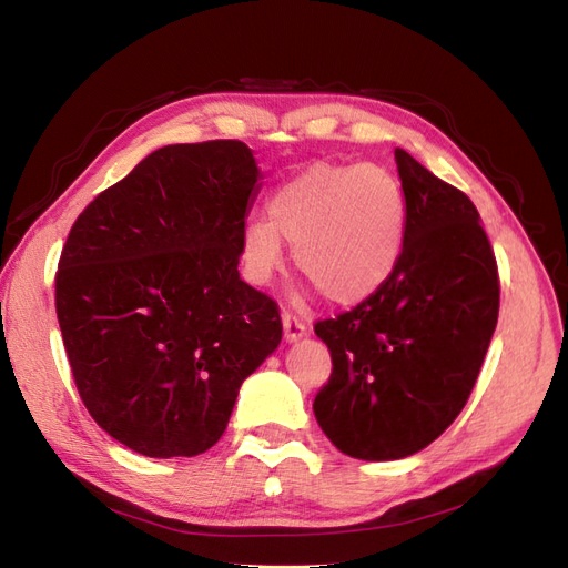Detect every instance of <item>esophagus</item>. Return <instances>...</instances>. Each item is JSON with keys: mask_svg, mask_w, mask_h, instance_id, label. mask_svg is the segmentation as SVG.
<instances>
[{"mask_svg": "<svg viewBox=\"0 0 568 568\" xmlns=\"http://www.w3.org/2000/svg\"><path fill=\"white\" fill-rule=\"evenodd\" d=\"M282 324H284V338L286 341H298L301 336L307 334V324L298 315L284 311L282 313Z\"/></svg>", "mask_w": 568, "mask_h": 568, "instance_id": "esophagus-1", "label": "esophagus"}]
</instances>
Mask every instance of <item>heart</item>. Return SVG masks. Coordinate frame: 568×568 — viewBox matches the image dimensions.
<instances>
[{"mask_svg": "<svg viewBox=\"0 0 568 568\" xmlns=\"http://www.w3.org/2000/svg\"><path fill=\"white\" fill-rule=\"evenodd\" d=\"M405 225L403 186L386 168L320 161L274 189L267 220L251 217L244 225L246 277L253 284L274 277L284 263V239L324 298L359 303L398 267Z\"/></svg>", "mask_w": 568, "mask_h": 568, "instance_id": "b5f03b06", "label": "heart"}]
</instances>
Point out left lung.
<instances>
[{"instance_id":"obj_1","label":"left lung","mask_w":568,"mask_h":568,"mask_svg":"<svg viewBox=\"0 0 568 568\" xmlns=\"http://www.w3.org/2000/svg\"><path fill=\"white\" fill-rule=\"evenodd\" d=\"M407 225L390 280L320 320L332 374L315 417L341 453L400 459L448 428L484 365L500 313L497 261L471 199L395 149Z\"/></svg>"}]
</instances>
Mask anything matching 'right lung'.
I'll return each mask as SVG.
<instances>
[{
    "mask_svg": "<svg viewBox=\"0 0 568 568\" xmlns=\"http://www.w3.org/2000/svg\"><path fill=\"white\" fill-rule=\"evenodd\" d=\"M257 182L239 140L170 144L73 222L57 317L80 398L146 457H194L225 434L239 386L280 346V305L239 277Z\"/></svg>",
    "mask_w": 568,
    "mask_h": 568,
    "instance_id": "add662e5",
    "label": "right lung"
}]
</instances>
